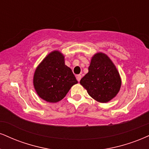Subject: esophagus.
<instances>
[{
  "mask_svg": "<svg viewBox=\"0 0 149 149\" xmlns=\"http://www.w3.org/2000/svg\"><path fill=\"white\" fill-rule=\"evenodd\" d=\"M76 79L78 82H80V79H81V76H80V75H78V76H76Z\"/></svg>",
  "mask_w": 149,
  "mask_h": 149,
  "instance_id": "obj_1",
  "label": "esophagus"
}]
</instances>
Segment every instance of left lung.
Here are the masks:
<instances>
[{"label":"left lung","mask_w":149,"mask_h":149,"mask_svg":"<svg viewBox=\"0 0 149 149\" xmlns=\"http://www.w3.org/2000/svg\"><path fill=\"white\" fill-rule=\"evenodd\" d=\"M88 73L80 83L89 96L99 103H107L119 93L121 86L119 73L106 54L97 53L93 55Z\"/></svg>","instance_id":"left-lung-1"}]
</instances>
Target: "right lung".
Returning <instances> with one entry per match:
<instances>
[{"instance_id": "obj_1", "label": "right lung", "mask_w": 149, "mask_h": 149, "mask_svg": "<svg viewBox=\"0 0 149 149\" xmlns=\"http://www.w3.org/2000/svg\"><path fill=\"white\" fill-rule=\"evenodd\" d=\"M76 83V77L65 65L64 55L59 51H53L46 55L36 68L33 76V85L37 95L49 103L63 99Z\"/></svg>"}]
</instances>
